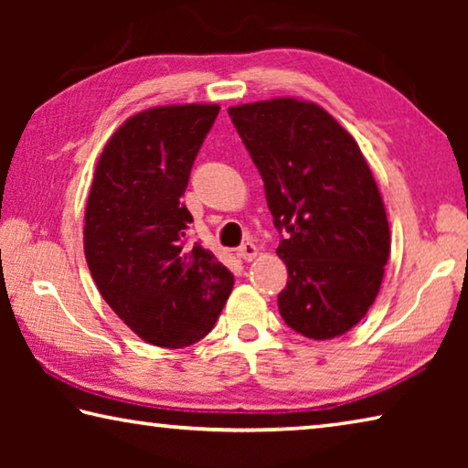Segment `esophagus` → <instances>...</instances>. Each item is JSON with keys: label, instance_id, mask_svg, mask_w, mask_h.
<instances>
[{"label": "esophagus", "instance_id": "1", "mask_svg": "<svg viewBox=\"0 0 468 468\" xmlns=\"http://www.w3.org/2000/svg\"><path fill=\"white\" fill-rule=\"evenodd\" d=\"M237 256H239L241 260H245V262H251V260L258 256V248H256V243L245 241L243 245H239V250H237Z\"/></svg>", "mask_w": 468, "mask_h": 468}]
</instances>
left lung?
<instances>
[{
  "label": "left lung",
  "instance_id": "left-lung-1",
  "mask_svg": "<svg viewBox=\"0 0 468 468\" xmlns=\"http://www.w3.org/2000/svg\"><path fill=\"white\" fill-rule=\"evenodd\" d=\"M264 181L276 253L289 272L282 320L330 340L374 303L390 256V227L359 144L328 111L292 97L229 107Z\"/></svg>",
  "mask_w": 468,
  "mask_h": 468
}]
</instances>
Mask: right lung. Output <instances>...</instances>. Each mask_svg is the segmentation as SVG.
Returning <instances> with one entry per match:
<instances>
[{
	"instance_id": "right-lung-1",
	"label": "right lung",
	"mask_w": 468,
	"mask_h": 468,
	"mask_svg": "<svg viewBox=\"0 0 468 468\" xmlns=\"http://www.w3.org/2000/svg\"><path fill=\"white\" fill-rule=\"evenodd\" d=\"M218 105L153 107L102 148L84 215V256L125 326L154 346L197 343L215 326L233 274L202 245L187 248L181 202Z\"/></svg>"
}]
</instances>
